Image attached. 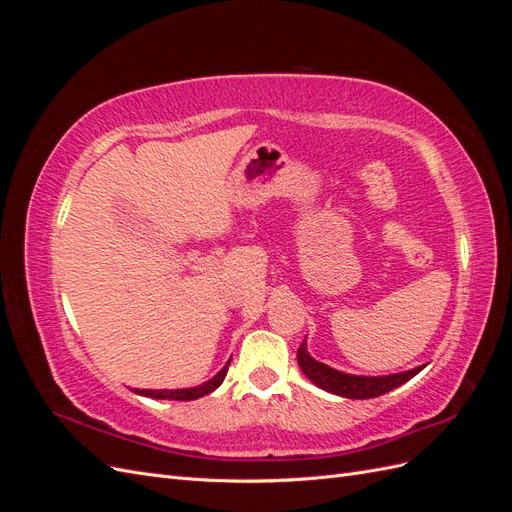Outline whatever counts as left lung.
Segmentation results:
<instances>
[{"mask_svg": "<svg viewBox=\"0 0 512 512\" xmlns=\"http://www.w3.org/2000/svg\"><path fill=\"white\" fill-rule=\"evenodd\" d=\"M297 361H299V367L303 369V374L316 386H320V389L335 393L339 397H348V399H371V397L384 395L397 389V386H401L404 382H408L423 369V367H416V369L404 371V374H391V376H380V378L344 374V371H337L329 365L316 361L314 356L307 352L305 339L297 350Z\"/></svg>", "mask_w": 512, "mask_h": 512, "instance_id": "obj_1", "label": "left lung"}]
</instances>
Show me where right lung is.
Returning a JSON list of instances; mask_svg holds the SVG:
<instances>
[{
	"label": "right lung",
	"mask_w": 512,
	"mask_h": 512,
	"mask_svg": "<svg viewBox=\"0 0 512 512\" xmlns=\"http://www.w3.org/2000/svg\"><path fill=\"white\" fill-rule=\"evenodd\" d=\"M228 365L230 361L215 374L209 382L200 384V386H194V389H177V391H147V389H134L136 395H145V397H153V399H177V401H192V399H198V397H205L209 393H213L218 386L224 382L226 378V371H228Z\"/></svg>",
	"instance_id": "1"
}]
</instances>
